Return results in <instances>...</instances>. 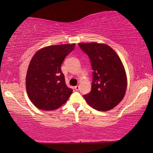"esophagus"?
<instances>
[{
	"mask_svg": "<svg viewBox=\"0 0 153 153\" xmlns=\"http://www.w3.org/2000/svg\"><path fill=\"white\" fill-rule=\"evenodd\" d=\"M79 89H80L79 85H76V86L75 87V89L76 91H78V90H79Z\"/></svg>",
	"mask_w": 153,
	"mask_h": 153,
	"instance_id": "1",
	"label": "esophagus"
}]
</instances>
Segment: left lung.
Instances as JSON below:
<instances>
[{"mask_svg":"<svg viewBox=\"0 0 153 153\" xmlns=\"http://www.w3.org/2000/svg\"><path fill=\"white\" fill-rule=\"evenodd\" d=\"M89 56L92 68L91 91L84 96L91 107L107 111L123 100L127 87L126 74L116 52L105 44L78 43Z\"/></svg>","mask_w":153,"mask_h":153,"instance_id":"obj_1","label":"left lung"}]
</instances>
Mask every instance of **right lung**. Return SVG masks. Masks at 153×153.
I'll use <instances>...</instances> for the list:
<instances>
[{
    "mask_svg": "<svg viewBox=\"0 0 153 153\" xmlns=\"http://www.w3.org/2000/svg\"><path fill=\"white\" fill-rule=\"evenodd\" d=\"M75 44L51 45L41 48L32 58L26 75V89L30 100L43 110H56L73 92L67 87L61 64Z\"/></svg>",
    "mask_w": 153,
    "mask_h": 153,
    "instance_id": "add662e5",
    "label": "right lung"
}]
</instances>
